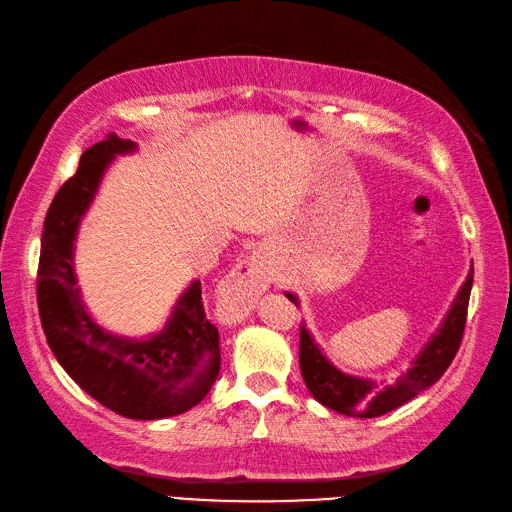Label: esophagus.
Here are the masks:
<instances>
[{
  "instance_id": "obj_1",
  "label": "esophagus",
  "mask_w": 512,
  "mask_h": 512,
  "mask_svg": "<svg viewBox=\"0 0 512 512\" xmlns=\"http://www.w3.org/2000/svg\"><path fill=\"white\" fill-rule=\"evenodd\" d=\"M271 282L269 267L260 252L239 260L220 288L218 307L226 320H241L254 307L258 294Z\"/></svg>"
}]
</instances>
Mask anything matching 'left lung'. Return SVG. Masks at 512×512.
<instances>
[{
  "instance_id": "8db88e82",
  "label": "left lung",
  "mask_w": 512,
  "mask_h": 512,
  "mask_svg": "<svg viewBox=\"0 0 512 512\" xmlns=\"http://www.w3.org/2000/svg\"><path fill=\"white\" fill-rule=\"evenodd\" d=\"M474 269L470 271L466 284L457 292V299L446 314L438 333L429 339V344L416 356L412 367L393 384H382L369 378H356L339 371L327 356L314 344L312 335L301 327L299 363L303 382L316 401L339 414L354 418H376L408 404L418 393L436 384L448 365L453 363L461 346L463 329L468 318V301L472 290ZM290 301L297 303L294 294L286 292Z\"/></svg>"
}]
</instances>
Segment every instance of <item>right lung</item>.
<instances>
[{"instance_id": "right-lung-1", "label": "right lung", "mask_w": 512, "mask_h": 512, "mask_svg": "<svg viewBox=\"0 0 512 512\" xmlns=\"http://www.w3.org/2000/svg\"><path fill=\"white\" fill-rule=\"evenodd\" d=\"M134 149L132 141L108 134L61 185L46 211L36 292L46 342L66 374L108 410L156 421L200 404L218 378L220 333L205 316L200 282L181 294L162 333L134 342L91 320L72 267L76 230L106 166Z\"/></svg>"}]
</instances>
